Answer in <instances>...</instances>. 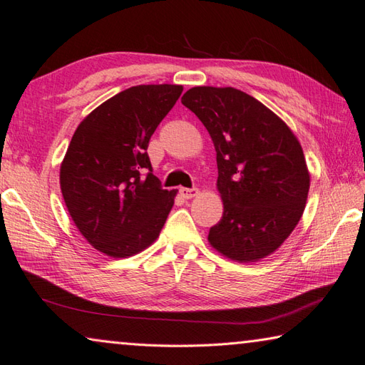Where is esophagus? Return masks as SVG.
I'll return each instance as SVG.
<instances>
[{
    "label": "esophagus",
    "instance_id": "esophagus-1",
    "mask_svg": "<svg viewBox=\"0 0 365 365\" xmlns=\"http://www.w3.org/2000/svg\"><path fill=\"white\" fill-rule=\"evenodd\" d=\"M178 192H180V196L183 199H192L199 195V190L197 188H180L178 190Z\"/></svg>",
    "mask_w": 365,
    "mask_h": 365
}]
</instances>
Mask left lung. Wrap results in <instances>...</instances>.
I'll return each instance as SVG.
<instances>
[{
    "mask_svg": "<svg viewBox=\"0 0 365 365\" xmlns=\"http://www.w3.org/2000/svg\"><path fill=\"white\" fill-rule=\"evenodd\" d=\"M182 103L204 123L216 150L224 212L208 243L240 263L265 259L289 238L306 207L311 174L298 138L235 88H191Z\"/></svg>",
    "mask_w": 365,
    "mask_h": 365,
    "instance_id": "left-lung-1",
    "label": "left lung"
}]
</instances>
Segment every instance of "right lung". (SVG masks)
<instances>
[{
	"label": "right lung",
	"instance_id": "add662e5",
	"mask_svg": "<svg viewBox=\"0 0 365 365\" xmlns=\"http://www.w3.org/2000/svg\"><path fill=\"white\" fill-rule=\"evenodd\" d=\"M182 91L180 84L122 91L89 113L68 144L59 170L66 207L88 243L110 257L149 247L174 205L177 191L161 188L145 150Z\"/></svg>",
	"mask_w": 365,
	"mask_h": 365
}]
</instances>
